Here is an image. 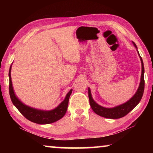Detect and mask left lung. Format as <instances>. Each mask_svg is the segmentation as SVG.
Masks as SVG:
<instances>
[{"label":"left lung","mask_w":153,"mask_h":153,"mask_svg":"<svg viewBox=\"0 0 153 153\" xmlns=\"http://www.w3.org/2000/svg\"><path fill=\"white\" fill-rule=\"evenodd\" d=\"M132 43L135 47V48H137V51L139 56L140 58L141 66H142L140 83H139L138 89L137 90V91H136V93L134 94V95L129 100H128L126 102L123 103L122 105L112 107V108H106V107H104L98 105V104H97L95 100H93L92 95H91V89L89 87L88 88L89 99V103H90L91 107V108L93 109L94 112L100 116L104 117V118H110V119H118L125 116L138 105L142 98L143 95L144 88H145V80H144L145 70H144L143 62V60L140 56V54L139 53L137 47L136 46L135 43L134 41H132Z\"/></svg>","instance_id":"left-lung-1"}]
</instances>
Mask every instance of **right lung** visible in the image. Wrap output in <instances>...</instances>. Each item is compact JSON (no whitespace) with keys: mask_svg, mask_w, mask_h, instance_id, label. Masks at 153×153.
Segmentation results:
<instances>
[{"mask_svg":"<svg viewBox=\"0 0 153 153\" xmlns=\"http://www.w3.org/2000/svg\"><path fill=\"white\" fill-rule=\"evenodd\" d=\"M11 68L12 65L9 70V93L12 102L17 109L21 112L22 114L25 117L30 121L39 123V124H48L58 121L65 115L68 108V101L70 96L72 92L71 89L65 97L64 100L56 108L50 110H39L29 106L23 103L16 95L13 89L12 78H11Z\"/></svg>","mask_w":153,"mask_h":153,"instance_id":"obj_1","label":"right lung"}]
</instances>
